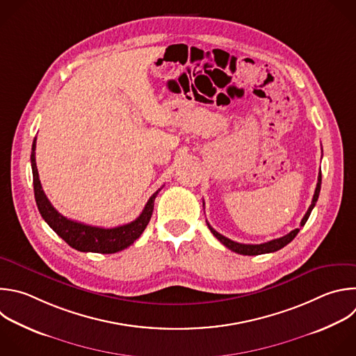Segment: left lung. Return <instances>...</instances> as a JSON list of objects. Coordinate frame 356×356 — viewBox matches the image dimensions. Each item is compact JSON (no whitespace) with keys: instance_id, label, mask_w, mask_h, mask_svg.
<instances>
[{"instance_id":"left-lung-1","label":"left lung","mask_w":356,"mask_h":356,"mask_svg":"<svg viewBox=\"0 0 356 356\" xmlns=\"http://www.w3.org/2000/svg\"><path fill=\"white\" fill-rule=\"evenodd\" d=\"M320 188H321V172H318L317 186H316V190H314V195H313V200H312V204H310V207H309L307 212L305 213L303 219L300 220V227H302V226H305V223L307 222V219H309V216H310V212H312V209L314 208V205H316V202H317V200H318ZM207 225H208L209 230L212 232V234L215 236V238H216V239H218L223 246H226L229 250H232V252H234V253L243 254V256H257V254L274 253V252H277V250H280V249L285 248L288 243H291V242L295 239V236H296V234L299 233V230H300V227L293 229V230H292V232H289L288 234L282 236V238H280V239H274V241H270V242H266V243H261V245H245V243H238V242H233V241H230V239L225 238L223 234L218 233V232H216V230H215V229H213L208 222H207Z\"/></svg>"}]
</instances>
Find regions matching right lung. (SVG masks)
<instances>
[{"label": "right lung", "instance_id": "obj_1", "mask_svg": "<svg viewBox=\"0 0 356 356\" xmlns=\"http://www.w3.org/2000/svg\"><path fill=\"white\" fill-rule=\"evenodd\" d=\"M36 138L32 144V173H33V190L35 200L39 208L42 218L47 222V225L60 236V238L67 242L72 249L78 252H90V253H102L111 254L122 252L131 246L143 232L145 230L154 211V202L161 190L151 195L145 208L140 213V216L126 225L115 226V227H99L92 225H85L61 215L46 197L40 180L39 172L36 166Z\"/></svg>", "mask_w": 356, "mask_h": 356}]
</instances>
